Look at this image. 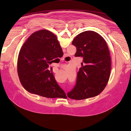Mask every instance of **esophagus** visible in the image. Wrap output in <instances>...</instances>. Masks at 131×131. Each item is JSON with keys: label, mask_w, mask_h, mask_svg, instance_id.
Instances as JSON below:
<instances>
[{"label": "esophagus", "mask_w": 131, "mask_h": 131, "mask_svg": "<svg viewBox=\"0 0 131 131\" xmlns=\"http://www.w3.org/2000/svg\"><path fill=\"white\" fill-rule=\"evenodd\" d=\"M63 59H64V58H63Z\"/></svg>", "instance_id": "34e87169"}]
</instances>
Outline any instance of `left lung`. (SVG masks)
I'll return each instance as SVG.
<instances>
[{
  "instance_id": "obj_1",
  "label": "left lung",
  "mask_w": 131,
  "mask_h": 131,
  "mask_svg": "<svg viewBox=\"0 0 131 131\" xmlns=\"http://www.w3.org/2000/svg\"><path fill=\"white\" fill-rule=\"evenodd\" d=\"M75 57H83L74 88L68 92L71 99L80 100L96 96L107 85L110 75L111 58L104 38L92 30L78 34L72 42Z\"/></svg>"
}]
</instances>
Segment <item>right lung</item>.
<instances>
[{
  "instance_id": "1",
  "label": "right lung",
  "mask_w": 131,
  "mask_h": 131,
  "mask_svg": "<svg viewBox=\"0 0 131 131\" xmlns=\"http://www.w3.org/2000/svg\"><path fill=\"white\" fill-rule=\"evenodd\" d=\"M62 49L56 35L42 29L33 33L19 51L17 72L22 86L29 92L46 98H66V94L55 80L53 59L62 57Z\"/></svg>"
}]
</instances>
